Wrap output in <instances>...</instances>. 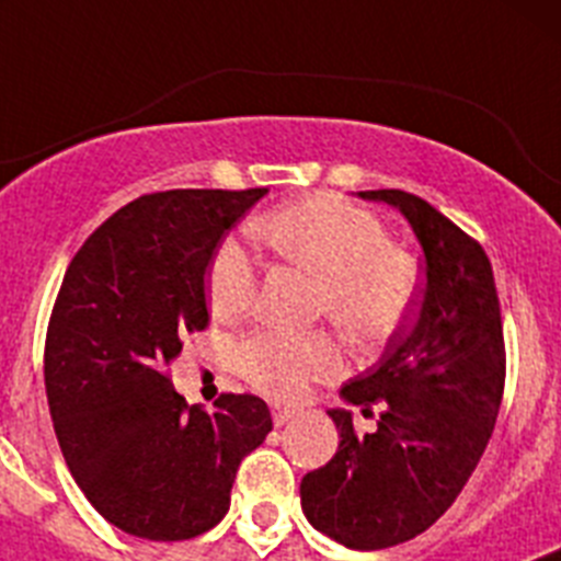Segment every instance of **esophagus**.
I'll return each instance as SVG.
<instances>
[{
    "mask_svg": "<svg viewBox=\"0 0 561 561\" xmlns=\"http://www.w3.org/2000/svg\"><path fill=\"white\" fill-rule=\"evenodd\" d=\"M297 415V410L295 408H286V404H272V419H275V424L277 427H284V424H289L291 419H295Z\"/></svg>",
    "mask_w": 561,
    "mask_h": 561,
    "instance_id": "34e87169",
    "label": "esophagus"
}]
</instances>
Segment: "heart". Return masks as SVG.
I'll list each match as a JSON object with an SVG mask.
<instances>
[{
    "mask_svg": "<svg viewBox=\"0 0 561 561\" xmlns=\"http://www.w3.org/2000/svg\"><path fill=\"white\" fill-rule=\"evenodd\" d=\"M252 230L284 261L317 275V317H331L359 348L393 340L413 314L419 261L388 241V230L374 213L320 193L264 213ZM255 286L252 252L236 238L219 241L205 272L210 314L230 320L247 311ZM336 365L340 351L323 329H257L236 345L238 374L275 399H297L311 381L334 374Z\"/></svg>",
    "mask_w": 561,
    "mask_h": 561,
    "instance_id": "b5f03b06",
    "label": "heart"
}]
</instances>
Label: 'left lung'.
<instances>
[{"label": "left lung", "mask_w": 561, "mask_h": 561, "mask_svg": "<svg viewBox=\"0 0 561 561\" xmlns=\"http://www.w3.org/2000/svg\"><path fill=\"white\" fill-rule=\"evenodd\" d=\"M399 207L413 225L427 284L404 325L368 374L342 396L381 413L356 433L348 410H329L340 449L300 483L317 531L356 551L419 537L447 512L492 438L505 388V340L489 255L430 202L408 191H362Z\"/></svg>", "instance_id": "1"}]
</instances>
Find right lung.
Masks as SVG:
<instances>
[{
  "instance_id": "obj_1",
  "label": "right lung",
  "mask_w": 561,
  "mask_h": 561,
  "mask_svg": "<svg viewBox=\"0 0 561 561\" xmlns=\"http://www.w3.org/2000/svg\"><path fill=\"white\" fill-rule=\"evenodd\" d=\"M266 187L160 191L108 216L69 261L49 314L44 385L58 447L101 517L180 542L230 508L238 463L272 430L264 399L187 404L168 365L207 329L210 252Z\"/></svg>"
}]
</instances>
